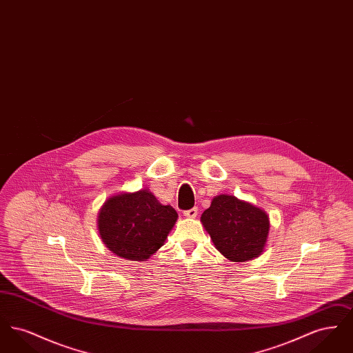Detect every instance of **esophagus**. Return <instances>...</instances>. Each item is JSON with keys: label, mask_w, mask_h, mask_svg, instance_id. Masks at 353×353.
Here are the masks:
<instances>
[{"label": "esophagus", "mask_w": 353, "mask_h": 353, "mask_svg": "<svg viewBox=\"0 0 353 353\" xmlns=\"http://www.w3.org/2000/svg\"><path fill=\"white\" fill-rule=\"evenodd\" d=\"M197 213H199V209L197 208H192L189 210H185L184 216L186 219H196Z\"/></svg>", "instance_id": "1"}]
</instances>
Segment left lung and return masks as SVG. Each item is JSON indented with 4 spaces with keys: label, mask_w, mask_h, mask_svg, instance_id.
Listing matches in <instances>:
<instances>
[{
    "label": "left lung",
    "mask_w": 353,
    "mask_h": 353,
    "mask_svg": "<svg viewBox=\"0 0 353 353\" xmlns=\"http://www.w3.org/2000/svg\"><path fill=\"white\" fill-rule=\"evenodd\" d=\"M205 230L216 249L232 262H246L259 256L268 242V214L250 202L219 194L201 216Z\"/></svg>",
    "instance_id": "left-lung-1"
}]
</instances>
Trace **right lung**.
Wrapping results in <instances>:
<instances>
[{
  "mask_svg": "<svg viewBox=\"0 0 353 353\" xmlns=\"http://www.w3.org/2000/svg\"><path fill=\"white\" fill-rule=\"evenodd\" d=\"M177 217L170 205H161L148 189H141L120 193L104 202L98 229L110 252L143 262L164 245Z\"/></svg>",
  "mask_w": 353,
  "mask_h": 353,
  "instance_id": "obj_1",
  "label": "right lung"
}]
</instances>
